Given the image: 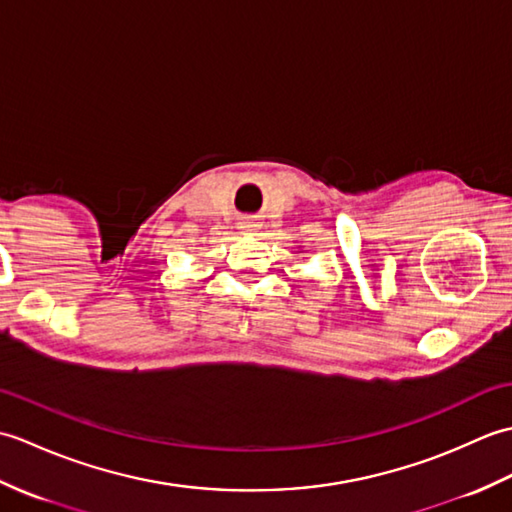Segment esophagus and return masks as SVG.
Returning a JSON list of instances; mask_svg holds the SVG:
<instances>
[{"label":"esophagus","mask_w":512,"mask_h":512,"mask_svg":"<svg viewBox=\"0 0 512 512\" xmlns=\"http://www.w3.org/2000/svg\"><path fill=\"white\" fill-rule=\"evenodd\" d=\"M257 222L255 220H248V217H246V220H242V222H239V228H242V231L244 233H255L257 231Z\"/></svg>","instance_id":"34e87169"}]
</instances>
